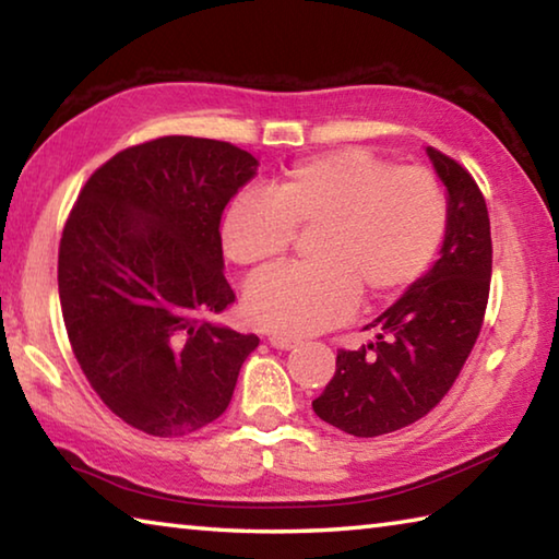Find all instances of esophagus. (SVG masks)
<instances>
[{"label": "esophagus", "instance_id": "1", "mask_svg": "<svg viewBox=\"0 0 559 559\" xmlns=\"http://www.w3.org/2000/svg\"><path fill=\"white\" fill-rule=\"evenodd\" d=\"M269 343H271V347H276V349H293V347L302 345L298 337H286V335H271Z\"/></svg>", "mask_w": 559, "mask_h": 559}]
</instances>
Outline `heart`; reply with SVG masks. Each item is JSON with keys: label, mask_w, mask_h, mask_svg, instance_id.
<instances>
[{"label": "heart", "mask_w": 559, "mask_h": 559, "mask_svg": "<svg viewBox=\"0 0 559 559\" xmlns=\"http://www.w3.org/2000/svg\"><path fill=\"white\" fill-rule=\"evenodd\" d=\"M313 231L308 266L276 269L246 288L253 325L278 335H313L353 313L359 293L386 302L412 288L447 234V200L429 169L392 167L345 147L288 167L271 192L246 187L224 206L226 259L263 269Z\"/></svg>", "instance_id": "b5f03b06"}]
</instances>
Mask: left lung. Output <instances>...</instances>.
<instances>
[{"instance_id": "left-lung-1", "label": "left lung", "mask_w": 559, "mask_h": 559, "mask_svg": "<svg viewBox=\"0 0 559 559\" xmlns=\"http://www.w3.org/2000/svg\"><path fill=\"white\" fill-rule=\"evenodd\" d=\"M427 155L447 187L441 257L374 318V343L340 349L333 380L313 402L320 419L353 437H382L427 416L484 325L493 269L486 200L456 159L433 147Z\"/></svg>"}]
</instances>
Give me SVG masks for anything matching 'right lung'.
I'll return each mask as SVG.
<instances>
[{
  "label": "right lung",
  "instance_id": "right-lung-1",
  "mask_svg": "<svg viewBox=\"0 0 559 559\" xmlns=\"http://www.w3.org/2000/svg\"><path fill=\"white\" fill-rule=\"evenodd\" d=\"M259 159L167 135L91 175L63 226L59 298L83 374L108 409L153 437L226 412L257 335L214 323L234 302L219 224Z\"/></svg>",
  "mask_w": 559,
  "mask_h": 559
}]
</instances>
